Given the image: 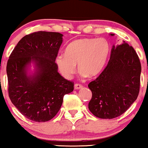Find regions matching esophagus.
<instances>
[{"label":"esophagus","mask_w":148,"mask_h":148,"mask_svg":"<svg viewBox=\"0 0 148 148\" xmlns=\"http://www.w3.org/2000/svg\"><path fill=\"white\" fill-rule=\"evenodd\" d=\"M82 87H83V86L81 84H76L75 85H74V88H75L76 90L81 89V88Z\"/></svg>","instance_id":"1"}]
</instances>
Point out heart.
I'll use <instances>...</instances> for the list:
<instances>
[{
  "instance_id": "1",
  "label": "heart",
  "mask_w": 148,
  "mask_h": 148,
  "mask_svg": "<svg viewBox=\"0 0 148 148\" xmlns=\"http://www.w3.org/2000/svg\"><path fill=\"white\" fill-rule=\"evenodd\" d=\"M110 52L109 44L104 38H84L71 42L65 54H60L56 62L61 74L71 79L76 70V64L83 76L93 77L101 72Z\"/></svg>"
}]
</instances>
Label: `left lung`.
Wrapping results in <instances>:
<instances>
[{"mask_svg":"<svg viewBox=\"0 0 148 148\" xmlns=\"http://www.w3.org/2000/svg\"><path fill=\"white\" fill-rule=\"evenodd\" d=\"M140 72V60L132 46L125 42L113 46L106 67L88 84L92 91L88 103L91 113L102 119H113L125 113L138 97Z\"/></svg>","mask_w":148,"mask_h":148,"instance_id":"8db88e82","label":"left lung"}]
</instances>
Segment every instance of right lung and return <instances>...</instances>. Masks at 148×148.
I'll use <instances>...</instances> for the list:
<instances>
[{
	"label": "right lung",
	"mask_w": 148,
	"mask_h": 148,
	"mask_svg": "<svg viewBox=\"0 0 148 148\" xmlns=\"http://www.w3.org/2000/svg\"><path fill=\"white\" fill-rule=\"evenodd\" d=\"M62 35L37 31L18 42L7 63L8 94L13 104L26 118L47 122L57 114L64 95L74 90V82L58 72L56 62ZM35 62L37 72L27 75V66Z\"/></svg>",
	"instance_id": "add662e5"
}]
</instances>
